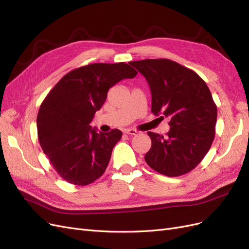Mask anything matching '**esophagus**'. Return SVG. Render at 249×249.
<instances>
[{
	"label": "esophagus",
	"instance_id": "esophagus-1",
	"mask_svg": "<svg viewBox=\"0 0 249 249\" xmlns=\"http://www.w3.org/2000/svg\"><path fill=\"white\" fill-rule=\"evenodd\" d=\"M124 133L125 134H127V135H137L138 134V131L137 130H135V129H126V130H124Z\"/></svg>",
	"mask_w": 249,
	"mask_h": 249
}]
</instances>
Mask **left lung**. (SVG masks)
<instances>
[{
    "label": "left lung",
    "mask_w": 249,
    "mask_h": 249,
    "mask_svg": "<svg viewBox=\"0 0 249 249\" xmlns=\"http://www.w3.org/2000/svg\"><path fill=\"white\" fill-rule=\"evenodd\" d=\"M131 65L148 83L152 112L170 119L166 137L147 132L152 147L145 162L161 175L183 176L201 162L215 137L217 107L210 89L196 72L169 59H145Z\"/></svg>",
    "instance_id": "left-lung-1"
}]
</instances>
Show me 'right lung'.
I'll list each match as a JSON object with an SVG mask.
<instances>
[{"label":"right lung","instance_id":"1","mask_svg":"<svg viewBox=\"0 0 249 249\" xmlns=\"http://www.w3.org/2000/svg\"><path fill=\"white\" fill-rule=\"evenodd\" d=\"M136 74L124 62L81 66L66 73L41 103L37 115L40 146L66 182L86 186L104 175L123 133L97 132L90 123L108 90Z\"/></svg>","mask_w":249,"mask_h":249}]
</instances>
